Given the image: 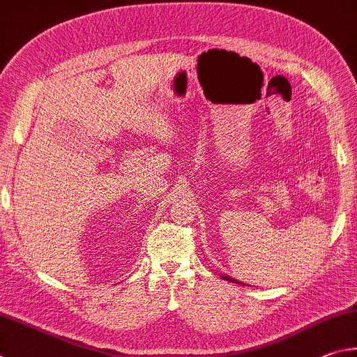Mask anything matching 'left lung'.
Masks as SVG:
<instances>
[{"label": "left lung", "mask_w": 357, "mask_h": 357, "mask_svg": "<svg viewBox=\"0 0 357 357\" xmlns=\"http://www.w3.org/2000/svg\"><path fill=\"white\" fill-rule=\"evenodd\" d=\"M220 276L224 279V280H229V282H235V284H243L241 280H236V279H234V278H230L229 274H220ZM245 285V284H243Z\"/></svg>", "instance_id": "left-lung-1"}]
</instances>
